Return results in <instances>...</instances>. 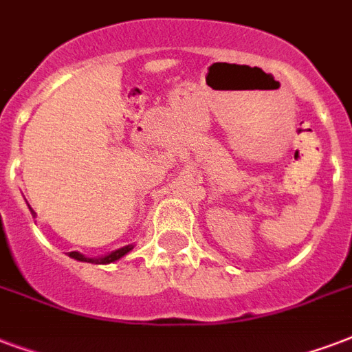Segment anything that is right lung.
Wrapping results in <instances>:
<instances>
[{
    "mask_svg": "<svg viewBox=\"0 0 352 352\" xmlns=\"http://www.w3.org/2000/svg\"><path fill=\"white\" fill-rule=\"evenodd\" d=\"M29 210H31V208H29ZM31 213H33V217H35V211L31 210ZM131 248L133 247H131V245H128V247L118 248V250H115V252H111V254L104 256V258H85V256L79 254V252H70V258H74V260H79V261H89V263H111V261L120 260L124 254H128Z\"/></svg>",
    "mask_w": 352,
    "mask_h": 352,
    "instance_id": "obj_1",
    "label": "right lung"
}]
</instances>
